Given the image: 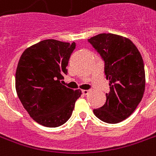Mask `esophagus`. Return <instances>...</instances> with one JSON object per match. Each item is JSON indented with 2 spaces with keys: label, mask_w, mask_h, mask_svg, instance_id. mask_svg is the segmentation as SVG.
<instances>
[{
  "label": "esophagus",
  "mask_w": 156,
  "mask_h": 156,
  "mask_svg": "<svg viewBox=\"0 0 156 156\" xmlns=\"http://www.w3.org/2000/svg\"><path fill=\"white\" fill-rule=\"evenodd\" d=\"M89 91H90V90H83L82 92H83V94H84V95H87V94L89 93Z\"/></svg>",
  "instance_id": "1"
}]
</instances>
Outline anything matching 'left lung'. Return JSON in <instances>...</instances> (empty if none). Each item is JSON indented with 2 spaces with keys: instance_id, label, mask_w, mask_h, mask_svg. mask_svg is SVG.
Returning a JSON list of instances; mask_svg holds the SVG:
<instances>
[{
  "instance_id": "1",
  "label": "left lung",
  "mask_w": 156,
  "mask_h": 156,
  "mask_svg": "<svg viewBox=\"0 0 156 156\" xmlns=\"http://www.w3.org/2000/svg\"><path fill=\"white\" fill-rule=\"evenodd\" d=\"M105 62L110 92L102 107L93 110L99 119L118 123L136 110L145 91L143 59L133 41L113 33H101L88 39Z\"/></svg>"
}]
</instances>
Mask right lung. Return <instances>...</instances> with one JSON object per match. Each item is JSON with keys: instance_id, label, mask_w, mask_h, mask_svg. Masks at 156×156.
I'll return each instance as SVG.
<instances>
[{"instance_id": "right-lung-1", "label": "right lung", "mask_w": 156, "mask_h": 156, "mask_svg": "<svg viewBox=\"0 0 156 156\" xmlns=\"http://www.w3.org/2000/svg\"><path fill=\"white\" fill-rule=\"evenodd\" d=\"M76 44L47 39L23 52L15 73V88L20 101L33 120L56 128L71 117L80 90L60 83Z\"/></svg>"}]
</instances>
